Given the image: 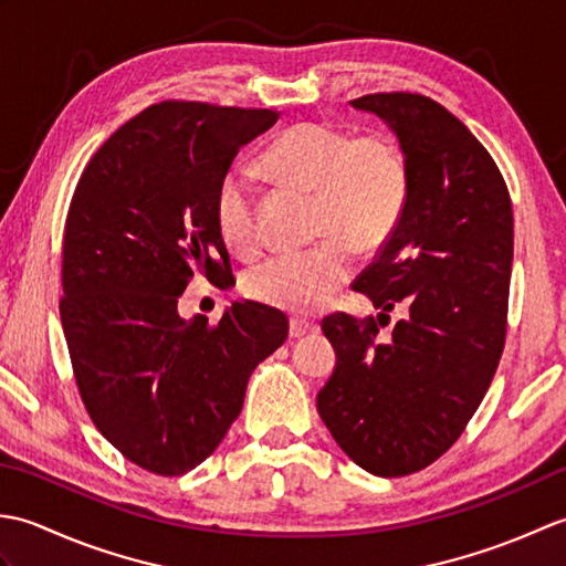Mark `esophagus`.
<instances>
[{"label": "esophagus", "instance_id": "1", "mask_svg": "<svg viewBox=\"0 0 566 566\" xmlns=\"http://www.w3.org/2000/svg\"><path fill=\"white\" fill-rule=\"evenodd\" d=\"M316 326H314V323H311V321H306V318H292L290 321V338H304V335L306 333H311V331H314Z\"/></svg>", "mask_w": 566, "mask_h": 566}]
</instances>
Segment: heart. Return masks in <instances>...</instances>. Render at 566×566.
I'll return each mask as SVG.
<instances>
[{
	"instance_id": "heart-1",
	"label": "heart",
	"mask_w": 566,
	"mask_h": 566,
	"mask_svg": "<svg viewBox=\"0 0 566 566\" xmlns=\"http://www.w3.org/2000/svg\"><path fill=\"white\" fill-rule=\"evenodd\" d=\"M272 182L316 197L318 245L276 252L252 264L243 280L248 296L292 314L323 306L350 280L357 250L381 245L399 223L408 199V160L384 134L353 136L331 124H298L276 136L260 158ZM216 226L240 255L262 243L258 191L245 172H228L216 189Z\"/></svg>"
}]
</instances>
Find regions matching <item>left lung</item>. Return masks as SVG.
<instances>
[{"mask_svg":"<svg viewBox=\"0 0 566 566\" xmlns=\"http://www.w3.org/2000/svg\"><path fill=\"white\" fill-rule=\"evenodd\" d=\"M387 124L408 160L399 223L355 290L386 315L409 308L389 342L377 321L323 318L338 363L318 413L355 464L377 476L426 469L462 436L506 343L513 262L509 187L460 118L423 94L350 102Z\"/></svg>","mask_w":566,"mask_h":566,"instance_id":"1","label":"left lung"}]
</instances>
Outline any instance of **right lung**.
<instances>
[{
	"mask_svg": "<svg viewBox=\"0 0 566 566\" xmlns=\"http://www.w3.org/2000/svg\"><path fill=\"white\" fill-rule=\"evenodd\" d=\"M272 109L160 102L92 155L70 201L60 318L80 396L126 460L179 476L201 464L243 408L282 311L235 302L219 323L177 314L189 280L233 284L216 189Z\"/></svg>",
	"mask_w": 566,
	"mask_h": 566,
	"instance_id": "obj_1",
	"label": "right lung"
}]
</instances>
